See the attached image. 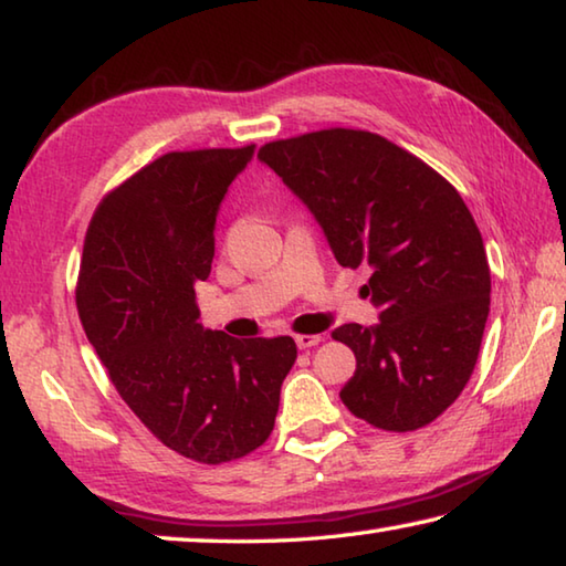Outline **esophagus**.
I'll use <instances>...</instances> for the list:
<instances>
[{"label":"esophagus","mask_w":566,"mask_h":566,"mask_svg":"<svg viewBox=\"0 0 566 566\" xmlns=\"http://www.w3.org/2000/svg\"><path fill=\"white\" fill-rule=\"evenodd\" d=\"M324 337L322 334H300V337H294V342H296V347L300 349H310V347H317V344L322 342Z\"/></svg>","instance_id":"esophagus-1"}]
</instances>
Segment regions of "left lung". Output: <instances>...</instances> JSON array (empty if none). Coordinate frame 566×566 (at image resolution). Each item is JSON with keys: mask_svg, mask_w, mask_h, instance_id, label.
Here are the masks:
<instances>
[{"mask_svg": "<svg viewBox=\"0 0 566 566\" xmlns=\"http://www.w3.org/2000/svg\"><path fill=\"white\" fill-rule=\"evenodd\" d=\"M260 161L317 219L334 260L371 270L379 324L332 337L357 357L339 397L387 432L434 421L472 377L490 317V264L464 199L385 137L322 129L270 142Z\"/></svg>", "mask_w": 566, "mask_h": 566, "instance_id": "obj_1", "label": "left lung"}]
</instances>
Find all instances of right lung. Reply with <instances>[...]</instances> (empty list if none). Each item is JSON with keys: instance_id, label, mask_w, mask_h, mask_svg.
<instances>
[{"instance_id": "right-lung-1", "label": "right lung", "mask_w": 566, "mask_h": 566, "mask_svg": "<svg viewBox=\"0 0 566 566\" xmlns=\"http://www.w3.org/2000/svg\"><path fill=\"white\" fill-rule=\"evenodd\" d=\"M242 149L169 151L102 199L84 239L76 310L112 385L161 444L222 464L266 442L296 359L292 337L232 339L199 324Z\"/></svg>"}]
</instances>
